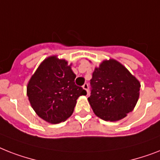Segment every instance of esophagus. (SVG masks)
Segmentation results:
<instances>
[{
	"label": "esophagus",
	"mask_w": 160,
	"mask_h": 160,
	"mask_svg": "<svg viewBox=\"0 0 160 160\" xmlns=\"http://www.w3.org/2000/svg\"><path fill=\"white\" fill-rule=\"evenodd\" d=\"M83 89L86 90L87 95H89V84H87V83L84 84V85H83Z\"/></svg>",
	"instance_id": "esophagus-1"
}]
</instances>
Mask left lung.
Returning a JSON list of instances; mask_svg holds the SVG:
<instances>
[{
	"label": "left lung",
	"mask_w": 160,
	"mask_h": 160,
	"mask_svg": "<svg viewBox=\"0 0 160 160\" xmlns=\"http://www.w3.org/2000/svg\"><path fill=\"white\" fill-rule=\"evenodd\" d=\"M90 86L88 100L93 112L102 120L115 122L133 110L141 84L121 63L109 60L94 69Z\"/></svg>",
	"instance_id": "1"
}]
</instances>
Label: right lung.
Instances as JSON below:
<instances>
[{"instance_id":"obj_1","label":"right lung","mask_w":160,"mask_h":160,"mask_svg":"<svg viewBox=\"0 0 160 160\" xmlns=\"http://www.w3.org/2000/svg\"><path fill=\"white\" fill-rule=\"evenodd\" d=\"M74 74L65 60L50 57L35 71L27 87V95L36 113L57 124L72 115L76 99L86 90L75 84Z\"/></svg>"}]
</instances>
